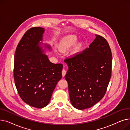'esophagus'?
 I'll return each mask as SVG.
<instances>
[{"mask_svg":"<svg viewBox=\"0 0 130 130\" xmlns=\"http://www.w3.org/2000/svg\"><path fill=\"white\" fill-rule=\"evenodd\" d=\"M66 71L63 69V71H62V76H63V77H64L65 75H66Z\"/></svg>","mask_w":130,"mask_h":130,"instance_id":"34e87169","label":"esophagus"}]
</instances>
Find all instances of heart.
I'll use <instances>...</instances> for the list:
<instances>
[{"label":"heart","mask_w":130,"mask_h":130,"mask_svg":"<svg viewBox=\"0 0 130 130\" xmlns=\"http://www.w3.org/2000/svg\"><path fill=\"white\" fill-rule=\"evenodd\" d=\"M78 38L76 35H69L65 37L59 45L58 50L60 52L64 53L70 50L71 48L76 43ZM73 48L71 54L72 55L78 53L83 46V43L82 42L77 43Z\"/></svg>","instance_id":"obj_1"}]
</instances>
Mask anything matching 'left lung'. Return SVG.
<instances>
[{"instance_id": "obj_1", "label": "left lung", "mask_w": 130, "mask_h": 130, "mask_svg": "<svg viewBox=\"0 0 130 130\" xmlns=\"http://www.w3.org/2000/svg\"><path fill=\"white\" fill-rule=\"evenodd\" d=\"M89 47L65 60V76L71 104L78 110L90 108L103 98L111 76L112 56L106 40L95 35Z\"/></svg>"}]
</instances>
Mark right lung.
Instances as JSON below:
<instances>
[{"label": "right lung", "instance_id": "add662e5", "mask_svg": "<svg viewBox=\"0 0 130 130\" xmlns=\"http://www.w3.org/2000/svg\"><path fill=\"white\" fill-rule=\"evenodd\" d=\"M45 29L33 27L26 31L15 54V83L22 100L30 106L42 108L50 102L53 92L61 78L63 65L53 64L45 53L51 51L43 43Z\"/></svg>", "mask_w": 130, "mask_h": 130}]
</instances>
